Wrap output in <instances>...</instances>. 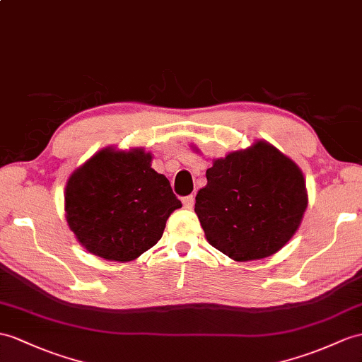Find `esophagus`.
Masks as SVG:
<instances>
[{
	"instance_id": "esophagus-1",
	"label": "esophagus",
	"mask_w": 362,
	"mask_h": 362,
	"mask_svg": "<svg viewBox=\"0 0 362 362\" xmlns=\"http://www.w3.org/2000/svg\"><path fill=\"white\" fill-rule=\"evenodd\" d=\"M193 204H195V197L193 195H189V197H184L182 198V206L186 209H192Z\"/></svg>"
}]
</instances>
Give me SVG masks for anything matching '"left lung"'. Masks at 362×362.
<instances>
[{"label": "left lung", "mask_w": 362, "mask_h": 362, "mask_svg": "<svg viewBox=\"0 0 362 362\" xmlns=\"http://www.w3.org/2000/svg\"><path fill=\"white\" fill-rule=\"evenodd\" d=\"M206 176L195 211L209 244L228 258H267L301 226L308 204L303 170L267 141L216 158Z\"/></svg>", "instance_id": "8db88e82"}]
</instances>
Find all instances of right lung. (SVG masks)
I'll list each match as a JSON object with an SVG mask.
<instances>
[{"label": "right lung", "instance_id": "right-lung-1", "mask_svg": "<svg viewBox=\"0 0 362 362\" xmlns=\"http://www.w3.org/2000/svg\"><path fill=\"white\" fill-rule=\"evenodd\" d=\"M180 207L143 147L101 148L74 170L64 190L69 228L87 252L107 261H134L152 249Z\"/></svg>", "mask_w": 362, "mask_h": 362}]
</instances>
